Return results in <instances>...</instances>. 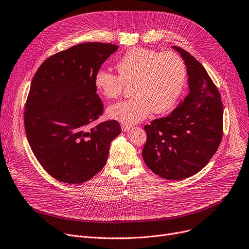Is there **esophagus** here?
Segmentation results:
<instances>
[{
	"label": "esophagus",
	"instance_id": "1",
	"mask_svg": "<svg viewBox=\"0 0 249 249\" xmlns=\"http://www.w3.org/2000/svg\"><path fill=\"white\" fill-rule=\"evenodd\" d=\"M130 128H131L130 125H126V124H122V125H121V129H122V131H124V132L129 130Z\"/></svg>",
	"mask_w": 249,
	"mask_h": 249
}]
</instances>
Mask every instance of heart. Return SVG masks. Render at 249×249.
Wrapping results in <instances>:
<instances>
[{
	"label": "heart",
	"instance_id": "obj_1",
	"mask_svg": "<svg viewBox=\"0 0 249 249\" xmlns=\"http://www.w3.org/2000/svg\"><path fill=\"white\" fill-rule=\"evenodd\" d=\"M119 76L100 69L94 75V86L107 99L122 94L124 85L131 86L133 97L109 107L107 116L126 125L148 118L151 112L162 114L178 99L187 77L186 64L174 52L132 48L116 63Z\"/></svg>",
	"mask_w": 249,
	"mask_h": 249
}]
</instances>
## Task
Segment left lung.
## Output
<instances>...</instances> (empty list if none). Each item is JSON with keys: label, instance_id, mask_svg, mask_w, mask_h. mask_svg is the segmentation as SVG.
Listing matches in <instances>:
<instances>
[{"label": "left lung", "instance_id": "8db88e82", "mask_svg": "<svg viewBox=\"0 0 249 249\" xmlns=\"http://www.w3.org/2000/svg\"><path fill=\"white\" fill-rule=\"evenodd\" d=\"M185 61L189 92L166 117L144 126L142 158L154 173L180 180L199 172L213 158L223 137L224 108L218 90L194 56L172 46Z\"/></svg>", "mask_w": 249, "mask_h": 249}]
</instances>
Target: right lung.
Wrapping results in <instances>:
<instances>
[{"mask_svg":"<svg viewBox=\"0 0 249 249\" xmlns=\"http://www.w3.org/2000/svg\"><path fill=\"white\" fill-rule=\"evenodd\" d=\"M117 49L109 43L78 44L52 55L36 72L25 105V133L36 160L55 179L76 185L93 178L121 133L115 120L89 127L104 108L94 75Z\"/></svg>","mask_w":249,"mask_h":249,"instance_id":"1","label":"right lung"}]
</instances>
